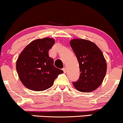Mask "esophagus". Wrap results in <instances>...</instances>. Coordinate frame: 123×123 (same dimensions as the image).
<instances>
[{"instance_id":"34e87169","label":"esophagus","mask_w":123,"mask_h":123,"mask_svg":"<svg viewBox=\"0 0 123 123\" xmlns=\"http://www.w3.org/2000/svg\"><path fill=\"white\" fill-rule=\"evenodd\" d=\"M62 70L64 71V73H65L67 72V69H66V68H65V67L64 68L62 69Z\"/></svg>"}]
</instances>
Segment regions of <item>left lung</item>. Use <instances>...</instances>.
Masks as SVG:
<instances>
[{
    "mask_svg": "<svg viewBox=\"0 0 123 123\" xmlns=\"http://www.w3.org/2000/svg\"><path fill=\"white\" fill-rule=\"evenodd\" d=\"M70 45L77 58L80 75L74 87L81 92H91L102 83L106 73V60L96 44L82 38L70 40Z\"/></svg>",
    "mask_w": 123,
    "mask_h": 123,
    "instance_id": "obj_1",
    "label": "left lung"
}]
</instances>
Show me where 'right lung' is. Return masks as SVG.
I'll list each match as a JSON object with an SVG mask.
<instances>
[{
    "label": "right lung",
    "mask_w": 123,
    "mask_h": 123,
    "mask_svg": "<svg viewBox=\"0 0 123 123\" xmlns=\"http://www.w3.org/2000/svg\"><path fill=\"white\" fill-rule=\"evenodd\" d=\"M55 44L52 38L34 40L30 43L18 56L16 69L24 86L34 91H43L54 85L58 75L64 73L54 65L49 50Z\"/></svg>",
    "instance_id": "obj_1"
}]
</instances>
